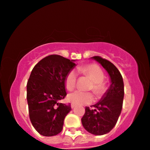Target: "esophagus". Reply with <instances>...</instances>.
Listing matches in <instances>:
<instances>
[{"label":"esophagus","mask_w":150,"mask_h":150,"mask_svg":"<svg viewBox=\"0 0 150 150\" xmlns=\"http://www.w3.org/2000/svg\"><path fill=\"white\" fill-rule=\"evenodd\" d=\"M71 107L72 109H73V108L75 107V104H74V103H71Z\"/></svg>","instance_id":"1"}]
</instances>
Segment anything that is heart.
<instances>
[{
    "instance_id": "b5f03b06",
    "label": "heart",
    "mask_w": 150,
    "mask_h": 150,
    "mask_svg": "<svg viewBox=\"0 0 150 150\" xmlns=\"http://www.w3.org/2000/svg\"><path fill=\"white\" fill-rule=\"evenodd\" d=\"M80 73L88 77L93 81L91 89L99 97L104 96L107 91L108 86L105 79L102 70L94 64L81 66L78 69ZM77 73L74 70L69 72L65 78V86L68 90H73L76 86ZM68 100L76 105H88L94 101V96L92 93L75 91L68 96Z\"/></svg>"
}]
</instances>
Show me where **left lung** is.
<instances>
[{
  "label": "left lung",
  "mask_w": 150,
  "mask_h": 150,
  "mask_svg": "<svg viewBox=\"0 0 150 150\" xmlns=\"http://www.w3.org/2000/svg\"><path fill=\"white\" fill-rule=\"evenodd\" d=\"M92 58L99 62L108 72L111 84L100 101L93 106L96 109H91L86 107L81 120L87 132L100 136L109 133L118 120L124 98V83L120 71L114 64L100 56Z\"/></svg>",
  "instance_id": "left-lung-1"
}]
</instances>
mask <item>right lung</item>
<instances>
[{
  "label": "right lung",
  "mask_w": 150,
  "mask_h": 150,
  "mask_svg": "<svg viewBox=\"0 0 150 150\" xmlns=\"http://www.w3.org/2000/svg\"><path fill=\"white\" fill-rule=\"evenodd\" d=\"M58 54H50L33 68L27 83V100L30 121L41 135H57L71 105L60 103L66 96L65 78L75 64Z\"/></svg>",
  "instance_id": "right-lung-1"
}]
</instances>
